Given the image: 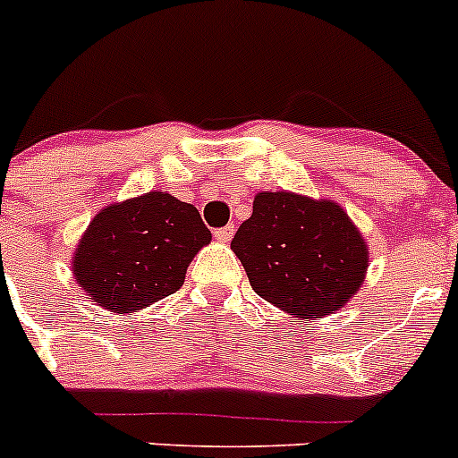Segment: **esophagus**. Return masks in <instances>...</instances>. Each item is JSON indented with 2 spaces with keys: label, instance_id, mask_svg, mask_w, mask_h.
<instances>
[{
  "label": "esophagus",
  "instance_id": "esophagus-1",
  "mask_svg": "<svg viewBox=\"0 0 458 458\" xmlns=\"http://www.w3.org/2000/svg\"><path fill=\"white\" fill-rule=\"evenodd\" d=\"M233 234H234V225L233 224H228V225H224V228L215 230L216 242H221V243H228L230 239H233Z\"/></svg>",
  "mask_w": 458,
  "mask_h": 458
}]
</instances>
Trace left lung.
Segmentation results:
<instances>
[{
	"label": "left lung",
	"mask_w": 458,
	"mask_h": 458,
	"mask_svg": "<svg viewBox=\"0 0 458 458\" xmlns=\"http://www.w3.org/2000/svg\"><path fill=\"white\" fill-rule=\"evenodd\" d=\"M234 255L252 290L297 318L335 315L366 279L368 246L344 208L294 192H259Z\"/></svg>",
	"instance_id": "left-lung-1"
}]
</instances>
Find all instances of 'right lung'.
<instances>
[{
    "mask_svg": "<svg viewBox=\"0 0 458 458\" xmlns=\"http://www.w3.org/2000/svg\"><path fill=\"white\" fill-rule=\"evenodd\" d=\"M210 239L192 203L146 192L95 215L75 248L72 275L92 301L128 315L177 293Z\"/></svg>",
    "mask_w": 458,
    "mask_h": 458,
    "instance_id": "right-lung-1",
    "label": "right lung"
}]
</instances>
